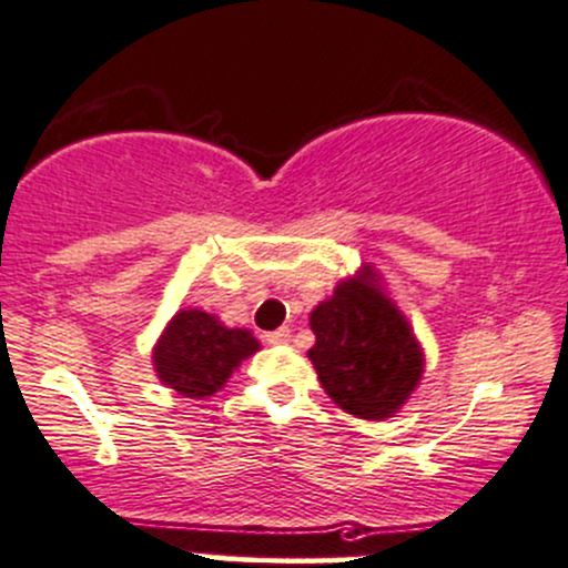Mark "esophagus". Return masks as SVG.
Segmentation results:
<instances>
[{
	"label": "esophagus",
	"mask_w": 568,
	"mask_h": 568,
	"mask_svg": "<svg viewBox=\"0 0 568 568\" xmlns=\"http://www.w3.org/2000/svg\"><path fill=\"white\" fill-rule=\"evenodd\" d=\"M290 336H292L290 328H276V331H271V334H265V342L267 345H286V342H290Z\"/></svg>",
	"instance_id": "1"
}]
</instances>
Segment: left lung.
I'll use <instances>...</instances> for the list:
<instances>
[{
	"label": "left lung",
	"mask_w": 568,
	"mask_h": 568,
	"mask_svg": "<svg viewBox=\"0 0 568 568\" xmlns=\"http://www.w3.org/2000/svg\"><path fill=\"white\" fill-rule=\"evenodd\" d=\"M308 351L325 395L362 419H386L423 378V347L373 267L339 282L308 317Z\"/></svg>",
	"instance_id": "8db88e82"
}]
</instances>
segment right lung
<instances>
[{
    "mask_svg": "<svg viewBox=\"0 0 568 568\" xmlns=\"http://www.w3.org/2000/svg\"><path fill=\"white\" fill-rule=\"evenodd\" d=\"M260 351L245 328H226L215 314L182 308L154 345L160 381L184 397H210L232 378L240 362Z\"/></svg>",
    "mask_w": 568,
    "mask_h": 568,
    "instance_id": "right-lung-1",
    "label": "right lung"
}]
</instances>
